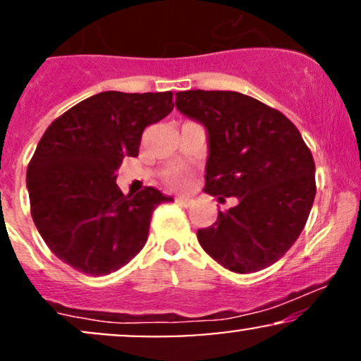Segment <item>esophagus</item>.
<instances>
[{"label": "esophagus", "mask_w": 361, "mask_h": 361, "mask_svg": "<svg viewBox=\"0 0 361 361\" xmlns=\"http://www.w3.org/2000/svg\"><path fill=\"white\" fill-rule=\"evenodd\" d=\"M176 204H178V205H181V207H185V209H188V207H192V205H193V200H192V198L180 197V198H176Z\"/></svg>", "instance_id": "obj_1"}]
</instances>
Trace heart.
I'll return each instance as SVG.
<instances>
[{
    "label": "heart",
    "mask_w": 361,
    "mask_h": 361,
    "mask_svg": "<svg viewBox=\"0 0 361 361\" xmlns=\"http://www.w3.org/2000/svg\"><path fill=\"white\" fill-rule=\"evenodd\" d=\"M169 181H171V183H181V181H183V176H181V173H173V175L169 176Z\"/></svg>",
    "instance_id": "heart-1"
}]
</instances>
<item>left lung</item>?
Wrapping results in <instances>:
<instances>
[{
    "label": "left lung",
    "instance_id": "obj_1",
    "mask_svg": "<svg viewBox=\"0 0 361 361\" xmlns=\"http://www.w3.org/2000/svg\"><path fill=\"white\" fill-rule=\"evenodd\" d=\"M176 109L207 128L205 192L239 202L198 229V243L231 271L270 267L297 241L316 197V164L299 128L238 91H180Z\"/></svg>",
    "mask_w": 361,
    "mask_h": 361
}]
</instances>
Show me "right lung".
<instances>
[{
	"label": "right lung",
	"instance_id": "right-lung-1",
	"mask_svg": "<svg viewBox=\"0 0 361 361\" xmlns=\"http://www.w3.org/2000/svg\"><path fill=\"white\" fill-rule=\"evenodd\" d=\"M173 106L171 91H103L44 132L27 169L30 212L45 244L74 270H120L146 244L156 207L173 200L152 186L137 195L117 186L123 157L139 154L144 128Z\"/></svg>",
	"mask_w": 361,
	"mask_h": 361
}]
</instances>
